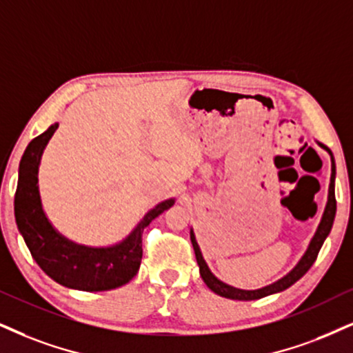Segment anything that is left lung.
<instances>
[{
    "mask_svg": "<svg viewBox=\"0 0 353 353\" xmlns=\"http://www.w3.org/2000/svg\"><path fill=\"white\" fill-rule=\"evenodd\" d=\"M324 149H327V147H324ZM329 154H330V150H329ZM330 155H332V154H330ZM334 181H336V163H334V159H332V175H330L327 206H325L324 216H323V219H321L319 228H317V230H316V236L312 237V241L310 243V249H307L306 254H304L301 262H299L296 267L293 268V272L288 273V275H286L285 278H281V280H278L276 283H273V285L265 286V288H262V290H254V291L237 290V288H232V286L225 285V283L217 280V278L210 272V268H208L206 262H204L201 250H199L196 239H194V234L191 232V243H193L194 255H196V260H198V265H199V273H201V278L204 280V283L208 285V288H210L211 291H214V293L219 294V296L230 298V299H239V301H252V299H260L263 296H268V294L278 293V291H283V290L290 288L291 285H294V283H296L299 278H301L304 273H306L307 270L312 267V263L316 262L317 254H319V250H321V247H323L325 237L329 236L330 229H332L334 217H336V210H337L336 191H334Z\"/></svg>",
    "mask_w": 353,
    "mask_h": 353,
    "instance_id": "left-lung-1",
    "label": "left lung"
}]
</instances>
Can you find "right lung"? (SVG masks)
Instances as JSON below:
<instances>
[{"label":"right lung","instance_id":"right-lung-1","mask_svg":"<svg viewBox=\"0 0 353 353\" xmlns=\"http://www.w3.org/2000/svg\"><path fill=\"white\" fill-rule=\"evenodd\" d=\"M59 124L29 142L19 163L14 194V216L19 232L39 267L60 285L81 291H106L132 280L142 260L143 229L173 206V199L157 204L147 212L130 236L110 249H88L68 242L52 228L42 211L37 188V170L43 147Z\"/></svg>","mask_w":353,"mask_h":353}]
</instances>
